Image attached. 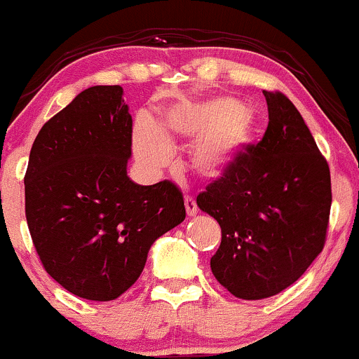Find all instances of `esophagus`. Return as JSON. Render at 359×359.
Returning a JSON list of instances; mask_svg holds the SVG:
<instances>
[{
	"label": "esophagus",
	"mask_w": 359,
	"mask_h": 359,
	"mask_svg": "<svg viewBox=\"0 0 359 359\" xmlns=\"http://www.w3.org/2000/svg\"><path fill=\"white\" fill-rule=\"evenodd\" d=\"M184 204H186L187 216H196V215H198V204H196V201L192 199L191 196H186V199H184Z\"/></svg>",
	"instance_id": "obj_1"
}]
</instances>
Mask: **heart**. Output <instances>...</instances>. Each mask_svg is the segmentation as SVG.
<instances>
[{"instance_id": "1", "label": "heart", "mask_w": 359, "mask_h": 359, "mask_svg": "<svg viewBox=\"0 0 359 359\" xmlns=\"http://www.w3.org/2000/svg\"><path fill=\"white\" fill-rule=\"evenodd\" d=\"M163 130L196 140L191 149L192 168L204 179H218L252 141L255 117L235 98L218 97L168 109ZM135 149L147 167L158 168L170 158L172 143L155 124L141 122L135 128Z\"/></svg>"}]
</instances>
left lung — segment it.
<instances>
[{
    "label": "left lung",
    "mask_w": 359,
    "mask_h": 359,
    "mask_svg": "<svg viewBox=\"0 0 359 359\" xmlns=\"http://www.w3.org/2000/svg\"><path fill=\"white\" fill-rule=\"evenodd\" d=\"M264 97V137L196 201L222 226L212 274L242 300L281 293L309 269L324 249L332 203L329 165L300 112L281 92Z\"/></svg>",
    "instance_id": "1"
}]
</instances>
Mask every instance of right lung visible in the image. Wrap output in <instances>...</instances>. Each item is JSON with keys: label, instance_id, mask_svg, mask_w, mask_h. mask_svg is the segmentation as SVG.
Instances as JSON below:
<instances>
[{"label": "right lung", "instance_id": "right-lung-1", "mask_svg": "<svg viewBox=\"0 0 359 359\" xmlns=\"http://www.w3.org/2000/svg\"><path fill=\"white\" fill-rule=\"evenodd\" d=\"M119 85L90 86L42 126L25 173V216L47 274L110 302L143 273L156 238L186 219L182 192L128 177L133 117Z\"/></svg>", "mask_w": 359, "mask_h": 359}]
</instances>
